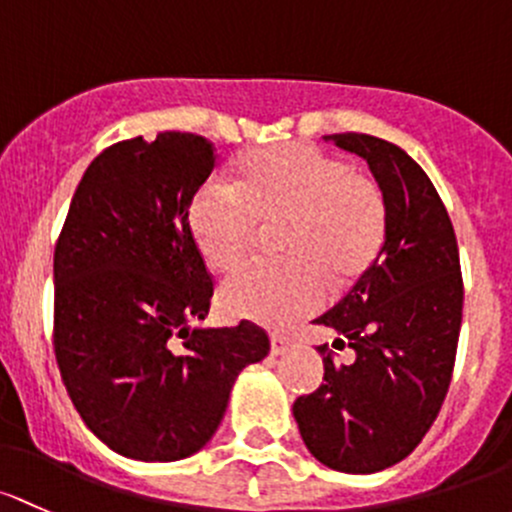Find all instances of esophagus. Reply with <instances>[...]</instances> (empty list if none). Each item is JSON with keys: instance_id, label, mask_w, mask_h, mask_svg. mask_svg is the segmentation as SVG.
<instances>
[{"instance_id": "obj_1", "label": "esophagus", "mask_w": 512, "mask_h": 512, "mask_svg": "<svg viewBox=\"0 0 512 512\" xmlns=\"http://www.w3.org/2000/svg\"><path fill=\"white\" fill-rule=\"evenodd\" d=\"M289 346H292V338H289L287 333H270V353L272 355H282Z\"/></svg>"}]
</instances>
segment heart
<instances>
[{"instance_id":"1","label":"heart","mask_w":512,"mask_h":512,"mask_svg":"<svg viewBox=\"0 0 512 512\" xmlns=\"http://www.w3.org/2000/svg\"><path fill=\"white\" fill-rule=\"evenodd\" d=\"M287 260L247 265L225 282L220 306L235 319L282 328L319 311L328 280L363 277L387 240V201L370 176L314 144H274L238 161L233 184L208 179L188 203V228L203 260L230 272L262 228L278 225Z\"/></svg>"}]
</instances>
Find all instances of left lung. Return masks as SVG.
<instances>
[{"instance_id": "1", "label": "left lung", "mask_w": 512, "mask_h": 512, "mask_svg": "<svg viewBox=\"0 0 512 512\" xmlns=\"http://www.w3.org/2000/svg\"><path fill=\"white\" fill-rule=\"evenodd\" d=\"M368 161L387 201L378 260L316 319L355 360L338 365L328 343L324 383L294 402L306 449L333 471L375 473L410 456L449 392L459 346L464 279L454 225L422 166L370 134H328Z\"/></svg>"}]
</instances>
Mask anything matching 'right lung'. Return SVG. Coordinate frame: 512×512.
Here are the masks:
<instances>
[{"instance_id":"right-lung-1","label":"right lung","mask_w":512,"mask_h":512,"mask_svg":"<svg viewBox=\"0 0 512 512\" xmlns=\"http://www.w3.org/2000/svg\"><path fill=\"white\" fill-rule=\"evenodd\" d=\"M201 134L125 139L90 161L53 252V353L68 397L102 444L137 461H179L213 437L265 328H191L213 277L188 228L211 176Z\"/></svg>"}]
</instances>
